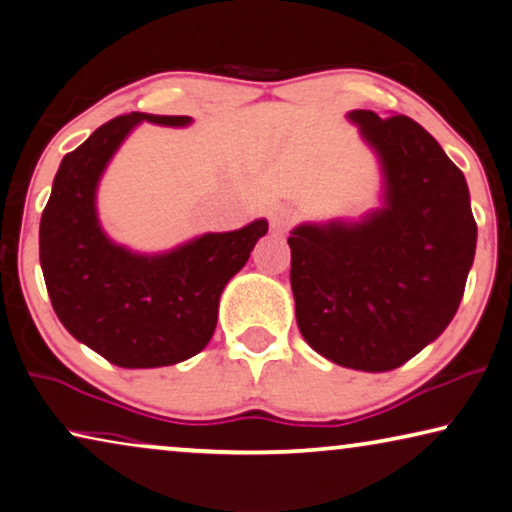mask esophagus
Listing matches in <instances>:
<instances>
[{"instance_id":"1","label":"esophagus","mask_w":512,"mask_h":512,"mask_svg":"<svg viewBox=\"0 0 512 512\" xmlns=\"http://www.w3.org/2000/svg\"><path fill=\"white\" fill-rule=\"evenodd\" d=\"M294 218H297V213H294L290 206H280L271 215V227L276 229V232H285V229L294 222Z\"/></svg>"}]
</instances>
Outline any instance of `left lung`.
<instances>
[{"label": "left lung", "instance_id": "obj_1", "mask_svg": "<svg viewBox=\"0 0 512 512\" xmlns=\"http://www.w3.org/2000/svg\"><path fill=\"white\" fill-rule=\"evenodd\" d=\"M378 157L383 206L359 222L290 232L294 313L306 343L345 369H399L455 318L475 239L469 185L406 115L350 111Z\"/></svg>", "mask_w": 512, "mask_h": 512}]
</instances>
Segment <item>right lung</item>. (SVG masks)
Returning a JSON list of instances; mask_svg holds the SVG:
<instances>
[{
  "label": "right lung",
  "mask_w": 512,
  "mask_h": 512,
  "mask_svg": "<svg viewBox=\"0 0 512 512\" xmlns=\"http://www.w3.org/2000/svg\"><path fill=\"white\" fill-rule=\"evenodd\" d=\"M139 122L187 127L192 118L118 115L64 155L41 215L39 259L53 311L76 341L122 369H157L206 348L220 294L269 222L194 236L155 255L115 243L99 222L97 187Z\"/></svg>",
  "instance_id": "add662e5"
}]
</instances>
